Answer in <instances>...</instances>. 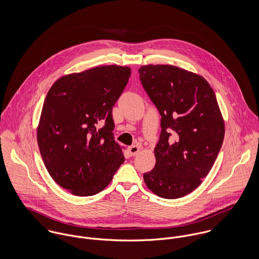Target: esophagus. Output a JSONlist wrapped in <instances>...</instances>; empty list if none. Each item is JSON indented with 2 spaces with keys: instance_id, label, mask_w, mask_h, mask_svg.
<instances>
[{
  "instance_id": "esophagus-1",
  "label": "esophagus",
  "mask_w": 259,
  "mask_h": 259,
  "mask_svg": "<svg viewBox=\"0 0 259 259\" xmlns=\"http://www.w3.org/2000/svg\"><path fill=\"white\" fill-rule=\"evenodd\" d=\"M127 150L130 152V155L135 156V155H137L139 153V151L141 150V148L139 146H132V147L127 148Z\"/></svg>"
}]
</instances>
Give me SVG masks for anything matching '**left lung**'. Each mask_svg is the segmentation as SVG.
<instances>
[{
	"mask_svg": "<svg viewBox=\"0 0 259 259\" xmlns=\"http://www.w3.org/2000/svg\"><path fill=\"white\" fill-rule=\"evenodd\" d=\"M139 73L161 115L155 165L144 181L159 197H183L199 186L218 157L225 132L222 111L199 74L170 65L142 66Z\"/></svg>",
	"mask_w": 259,
	"mask_h": 259,
	"instance_id": "1",
	"label": "left lung"
}]
</instances>
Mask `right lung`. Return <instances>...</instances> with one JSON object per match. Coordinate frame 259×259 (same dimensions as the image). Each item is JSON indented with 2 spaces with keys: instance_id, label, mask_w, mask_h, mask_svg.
I'll return each instance as SVG.
<instances>
[{
  "instance_id": "add662e5",
  "label": "right lung",
  "mask_w": 259,
  "mask_h": 259,
  "mask_svg": "<svg viewBox=\"0 0 259 259\" xmlns=\"http://www.w3.org/2000/svg\"><path fill=\"white\" fill-rule=\"evenodd\" d=\"M132 74L100 66L58 78L45 99L37 141L52 179L77 196L106 188L124 161L115 143L111 110Z\"/></svg>"
}]
</instances>
